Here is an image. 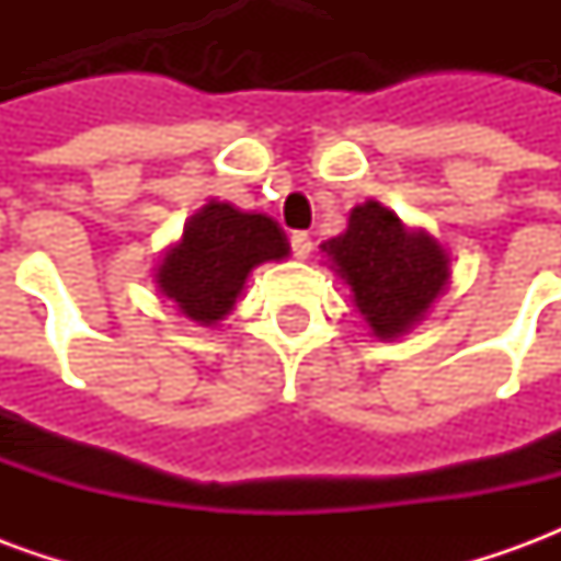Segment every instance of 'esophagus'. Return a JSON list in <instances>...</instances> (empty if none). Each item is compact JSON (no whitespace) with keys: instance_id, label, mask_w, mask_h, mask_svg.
Instances as JSON below:
<instances>
[{"instance_id":"1","label":"esophagus","mask_w":561,"mask_h":561,"mask_svg":"<svg viewBox=\"0 0 561 561\" xmlns=\"http://www.w3.org/2000/svg\"><path fill=\"white\" fill-rule=\"evenodd\" d=\"M291 249L297 257H309L312 255V237L306 231H294L291 233Z\"/></svg>"}]
</instances>
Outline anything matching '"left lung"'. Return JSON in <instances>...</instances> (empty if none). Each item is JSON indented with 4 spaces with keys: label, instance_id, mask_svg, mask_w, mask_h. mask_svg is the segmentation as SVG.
<instances>
[{
    "label": "left lung",
    "instance_id": "left-lung-1",
    "mask_svg": "<svg viewBox=\"0 0 561 561\" xmlns=\"http://www.w3.org/2000/svg\"><path fill=\"white\" fill-rule=\"evenodd\" d=\"M354 306L378 340H397L423 321L450 279V257L426 231H412L393 209L366 201L348 228L321 243Z\"/></svg>",
    "mask_w": 561,
    "mask_h": 561
}]
</instances>
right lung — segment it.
<instances>
[{"mask_svg": "<svg viewBox=\"0 0 561 561\" xmlns=\"http://www.w3.org/2000/svg\"><path fill=\"white\" fill-rule=\"evenodd\" d=\"M288 252V237L270 216L209 201L185 221L180 243L164 252L156 282L185 318L209 328L231 312L257 264L282 261Z\"/></svg>", "mask_w": 561, "mask_h": 561, "instance_id": "right-lung-1", "label": "right lung"}]
</instances>
